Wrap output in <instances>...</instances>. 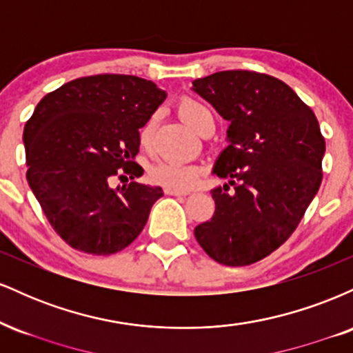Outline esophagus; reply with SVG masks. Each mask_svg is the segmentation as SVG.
<instances>
[{"label":"esophagus","mask_w":353,"mask_h":353,"mask_svg":"<svg viewBox=\"0 0 353 353\" xmlns=\"http://www.w3.org/2000/svg\"><path fill=\"white\" fill-rule=\"evenodd\" d=\"M164 192L168 196H185L188 190H182V189H174V188H164Z\"/></svg>","instance_id":"34e87169"}]
</instances>
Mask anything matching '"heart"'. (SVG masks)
Instances as JSON below:
<instances>
[{
    "mask_svg": "<svg viewBox=\"0 0 353 353\" xmlns=\"http://www.w3.org/2000/svg\"><path fill=\"white\" fill-rule=\"evenodd\" d=\"M177 111H179L181 119L184 121L185 124L190 125L196 132L201 131V128L208 121L212 119V112L210 109L205 106L201 101L194 98H182L179 106H177ZM154 128V119H149L139 131V143L143 148H148L149 141H151ZM202 174V169L199 165L194 164H185V163H159L154 165L151 176L152 179L157 182V184L168 185V188L174 189H188L192 188L197 181H199Z\"/></svg>",
    "mask_w": 353,
    "mask_h": 353,
    "instance_id": "heart-1",
    "label": "heart"
}]
</instances>
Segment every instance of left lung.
I'll return each instance as SVG.
<instances>
[{
  "mask_svg": "<svg viewBox=\"0 0 353 353\" xmlns=\"http://www.w3.org/2000/svg\"><path fill=\"white\" fill-rule=\"evenodd\" d=\"M192 86L230 123L229 145L214 164L229 184L210 190L216 210L194 236L219 264H254L290 237L317 194L325 154L319 121L269 74L221 71Z\"/></svg>",
  "mask_w": 353,
  "mask_h": 353,
  "instance_id": "left-lung-1",
  "label": "left lung"
}]
</instances>
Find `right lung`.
Returning a JSON list of instances; mask_svg holds the SVG:
<instances>
[{"label":"right lung","instance_id":"right-lung-1","mask_svg":"<svg viewBox=\"0 0 353 353\" xmlns=\"http://www.w3.org/2000/svg\"><path fill=\"white\" fill-rule=\"evenodd\" d=\"M152 81L128 74L72 79L39 101L24 125L26 179L52 229L72 249L123 250L139 236L163 189L139 182L111 188L134 163L139 129L165 99Z\"/></svg>","mask_w":353,"mask_h":353}]
</instances>
